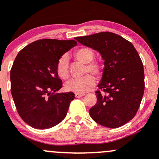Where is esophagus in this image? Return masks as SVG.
<instances>
[{"mask_svg": "<svg viewBox=\"0 0 159 159\" xmlns=\"http://www.w3.org/2000/svg\"><path fill=\"white\" fill-rule=\"evenodd\" d=\"M84 95V93H75V97L76 98H81Z\"/></svg>", "mask_w": 159, "mask_h": 159, "instance_id": "1", "label": "esophagus"}]
</instances>
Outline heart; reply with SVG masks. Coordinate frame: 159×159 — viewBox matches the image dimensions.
<instances>
[{
  "mask_svg": "<svg viewBox=\"0 0 159 159\" xmlns=\"http://www.w3.org/2000/svg\"><path fill=\"white\" fill-rule=\"evenodd\" d=\"M75 58L83 64H86L84 73L91 72L93 75L101 78L104 73V64L98 61H93L94 58V52L92 49L88 47L78 48L74 53ZM57 75L61 78L67 80L70 76L68 59L66 55H63L57 63ZM95 84V78L91 75H86L80 78H74L65 84L68 91L76 93H84L88 91Z\"/></svg>",
  "mask_w": 159,
  "mask_h": 159,
  "instance_id": "heart-1",
  "label": "heart"
}]
</instances>
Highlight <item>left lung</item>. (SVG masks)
<instances>
[{
	"label": "left lung",
	"mask_w": 159,
	"mask_h": 159,
	"mask_svg": "<svg viewBox=\"0 0 159 159\" xmlns=\"http://www.w3.org/2000/svg\"><path fill=\"white\" fill-rule=\"evenodd\" d=\"M102 55L104 73L96 91L97 103L89 110L98 124L111 129L124 125L137 113L145 90L142 60L133 44L120 35L100 32L75 38Z\"/></svg>",
	"instance_id": "8db88e82"
}]
</instances>
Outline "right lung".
Segmentation results:
<instances>
[{
  "label": "right lung",
  "instance_id": "right-lung-1",
  "mask_svg": "<svg viewBox=\"0 0 159 159\" xmlns=\"http://www.w3.org/2000/svg\"><path fill=\"white\" fill-rule=\"evenodd\" d=\"M76 44L75 40H38L15 57L11 70V94L20 117L34 129H50L66 117L75 94L55 93L62 88L56 67Z\"/></svg>",
  "mask_w": 159,
  "mask_h": 159
}]
</instances>
